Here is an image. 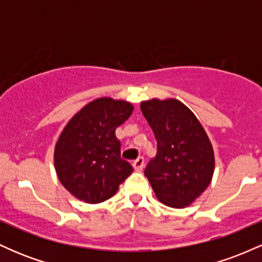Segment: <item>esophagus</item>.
I'll use <instances>...</instances> for the list:
<instances>
[{"label":"esophagus","mask_w":262,"mask_h":262,"mask_svg":"<svg viewBox=\"0 0 262 262\" xmlns=\"http://www.w3.org/2000/svg\"><path fill=\"white\" fill-rule=\"evenodd\" d=\"M133 167H134L135 171H141V170H143V167H144V159L143 158H138L137 160L133 162Z\"/></svg>","instance_id":"obj_1"}]
</instances>
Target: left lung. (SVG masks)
<instances>
[{
    "instance_id": "8db88e82",
    "label": "left lung",
    "mask_w": 262,
    "mask_h": 262,
    "mask_svg": "<svg viewBox=\"0 0 262 262\" xmlns=\"http://www.w3.org/2000/svg\"><path fill=\"white\" fill-rule=\"evenodd\" d=\"M140 110L158 143L156 158L144 173L161 203L185 208L212 181L215 167L212 143L194 113L176 98L143 101Z\"/></svg>"
}]
</instances>
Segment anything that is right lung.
<instances>
[{
  "instance_id": "add662e5",
  "label": "right lung",
  "mask_w": 262,
  "mask_h": 262,
  "mask_svg": "<svg viewBox=\"0 0 262 262\" xmlns=\"http://www.w3.org/2000/svg\"><path fill=\"white\" fill-rule=\"evenodd\" d=\"M128 101L96 98L74 114L54 149V166L61 185L77 200L97 204L110 200L133 172L121 159L117 127L133 113Z\"/></svg>"
}]
</instances>
